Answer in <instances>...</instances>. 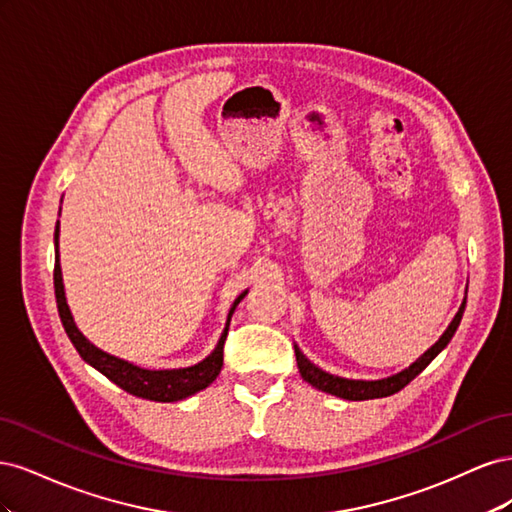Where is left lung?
Returning a JSON list of instances; mask_svg holds the SVG:
<instances>
[{"label":"left lung","instance_id":"left-lung-1","mask_svg":"<svg viewBox=\"0 0 512 512\" xmlns=\"http://www.w3.org/2000/svg\"><path fill=\"white\" fill-rule=\"evenodd\" d=\"M468 294V290H466ZM463 309H466V299H463L459 312L455 314L453 322L448 324V329L442 333V337L438 339L436 344H433L423 356H418V359L404 371H399V374L395 376H389V378H382V380H348V378H339V376H333L329 374V371H324L320 367H316L312 361L307 359V356L294 346V354H297V365H299V371L305 382H309L312 386H316L318 391H324V393H331L335 397H342V399H350V401H363V399H376V397H389L397 391L404 389L406 384H410L421 371L436 359V356L448 346V342H451L459 322H461V316H463Z\"/></svg>","mask_w":512,"mask_h":512}]
</instances>
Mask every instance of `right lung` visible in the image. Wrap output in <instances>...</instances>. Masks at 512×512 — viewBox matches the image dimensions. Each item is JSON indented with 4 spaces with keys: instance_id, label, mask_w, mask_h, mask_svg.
I'll list each match as a JSON object with an SVG mask.
<instances>
[{
    "instance_id": "1",
    "label": "right lung",
    "mask_w": 512,
    "mask_h": 512,
    "mask_svg": "<svg viewBox=\"0 0 512 512\" xmlns=\"http://www.w3.org/2000/svg\"><path fill=\"white\" fill-rule=\"evenodd\" d=\"M53 284H55V299L61 324L74 344L76 352L81 354V359L87 361L91 367H96L100 374H104L108 380L115 382L119 389L128 391L130 395L151 399V401H179L190 397L198 391L207 389V386L220 376L224 365V342L230 327V316L235 312V307L241 303V299L247 294V290L232 303L224 333L220 337L218 346L207 356L205 361H200L192 367L183 369H143L134 363H128L119 359V356L108 354L100 348H96L89 339L79 331L74 324V318L70 314V307L66 303L64 292V280H61V265H59V222L55 226V271H53Z\"/></svg>"
}]
</instances>
